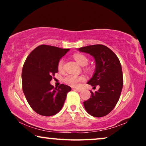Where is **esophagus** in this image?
Listing matches in <instances>:
<instances>
[{
	"mask_svg": "<svg viewBox=\"0 0 146 146\" xmlns=\"http://www.w3.org/2000/svg\"><path fill=\"white\" fill-rule=\"evenodd\" d=\"M73 90H77L78 92H81L82 90L81 88H73Z\"/></svg>",
	"mask_w": 146,
	"mask_h": 146,
	"instance_id": "1",
	"label": "esophagus"
}]
</instances>
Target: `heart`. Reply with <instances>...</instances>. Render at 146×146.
<instances>
[{
	"mask_svg": "<svg viewBox=\"0 0 146 146\" xmlns=\"http://www.w3.org/2000/svg\"><path fill=\"white\" fill-rule=\"evenodd\" d=\"M74 58L75 60L79 64L82 66H84L88 62V59L86 56L81 54H76L74 55ZM64 60L60 59L58 63V70L61 71L63 69L64 66ZM84 80L82 76H78L76 75H68L64 78V82L68 85L72 87H76L80 84V82Z\"/></svg>",
	"mask_w": 146,
	"mask_h": 146,
	"instance_id": "b5f03b06",
	"label": "heart"
}]
</instances>
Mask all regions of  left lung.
Wrapping results in <instances>:
<instances>
[{"label": "left lung", "instance_id": "1", "mask_svg": "<svg viewBox=\"0 0 146 146\" xmlns=\"http://www.w3.org/2000/svg\"><path fill=\"white\" fill-rule=\"evenodd\" d=\"M89 54L95 60L94 73L88 84L99 86L98 91H90L91 98L84 102L90 115L100 117L110 112L116 105L123 87V74L118 58L108 47L102 44L87 46L78 49Z\"/></svg>", "mask_w": 146, "mask_h": 146}]
</instances>
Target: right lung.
<instances>
[{"mask_svg": "<svg viewBox=\"0 0 146 146\" xmlns=\"http://www.w3.org/2000/svg\"><path fill=\"white\" fill-rule=\"evenodd\" d=\"M69 49L40 45L34 49L24 64L23 90L28 103L35 111L51 116L60 111L71 88L61 84L54 88L50 81L58 72V63Z\"/></svg>", "mask_w": 146, "mask_h": 146, "instance_id": "add662e5", "label": "right lung"}]
</instances>
